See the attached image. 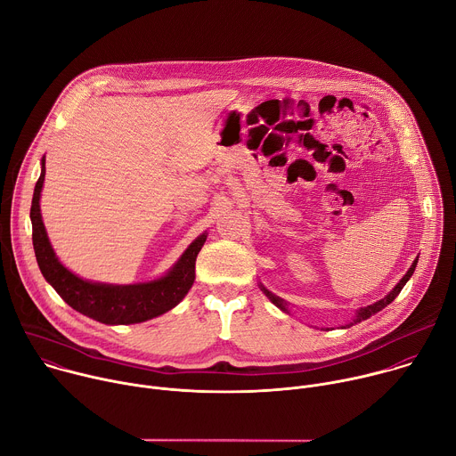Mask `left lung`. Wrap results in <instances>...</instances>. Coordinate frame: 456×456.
I'll return each instance as SVG.
<instances>
[{
	"label": "left lung",
	"instance_id": "obj_1",
	"mask_svg": "<svg viewBox=\"0 0 456 456\" xmlns=\"http://www.w3.org/2000/svg\"><path fill=\"white\" fill-rule=\"evenodd\" d=\"M417 264H419V257L415 259V262L411 264V267L408 269V273L403 276V280L392 289V292H387V296H384L382 299H379V301H375V303H371V305H368V306H362V308H359L357 312H355V315L352 317V321H348L346 324H343L341 329H350L352 324H357V322H361V321H364V319H368V317H371V315H375L377 312H380L384 306H387L389 303H392L399 294H401V290L404 289V285L410 281V278L413 276V273H415V267H417ZM259 289L264 290V294L280 308V310H283L285 314H290V310H289V303L285 301V299H281L280 296H276V294H273L271 290H267L262 283H259ZM327 330H330V329H327Z\"/></svg>",
	"mask_w": 456,
	"mask_h": 456
}]
</instances>
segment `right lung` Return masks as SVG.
Segmentation results:
<instances>
[{
	"label": "right lung",
	"mask_w": 456,
	"mask_h": 456,
	"mask_svg": "<svg viewBox=\"0 0 456 456\" xmlns=\"http://www.w3.org/2000/svg\"><path fill=\"white\" fill-rule=\"evenodd\" d=\"M45 183V157L34 187L30 222L37 265L45 280L74 310L104 324H135L159 317L175 308L194 283V264L208 240V231L182 252L176 264L160 278L144 283L111 285L83 280L64 267L55 256L41 216V191Z\"/></svg>",
	"instance_id": "add662e5"
}]
</instances>
